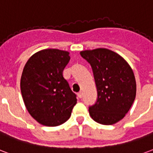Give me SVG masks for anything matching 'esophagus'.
<instances>
[{
	"instance_id": "esophagus-1",
	"label": "esophagus",
	"mask_w": 153,
	"mask_h": 153,
	"mask_svg": "<svg viewBox=\"0 0 153 153\" xmlns=\"http://www.w3.org/2000/svg\"><path fill=\"white\" fill-rule=\"evenodd\" d=\"M78 97H79V98H82V91H80V92H79V93H78Z\"/></svg>"
}]
</instances>
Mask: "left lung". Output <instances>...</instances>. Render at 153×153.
Instances as JSON below:
<instances>
[{"mask_svg": "<svg viewBox=\"0 0 153 153\" xmlns=\"http://www.w3.org/2000/svg\"><path fill=\"white\" fill-rule=\"evenodd\" d=\"M90 63L97 89V100L89 107L92 119L103 125H113L128 113L136 96L134 72L123 56L100 48L80 52Z\"/></svg>", "mask_w": 153, "mask_h": 153, "instance_id": "1", "label": "left lung"}]
</instances>
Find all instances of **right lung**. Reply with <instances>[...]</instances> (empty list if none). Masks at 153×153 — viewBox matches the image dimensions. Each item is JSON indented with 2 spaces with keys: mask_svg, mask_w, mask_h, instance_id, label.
I'll return each mask as SVG.
<instances>
[{
  "mask_svg": "<svg viewBox=\"0 0 153 153\" xmlns=\"http://www.w3.org/2000/svg\"><path fill=\"white\" fill-rule=\"evenodd\" d=\"M67 51L47 48L28 59L22 71L20 88L25 106L41 125L63 124L76 105V95L63 77L71 59Z\"/></svg>",
  "mask_w": 153,
  "mask_h": 153,
  "instance_id": "1",
  "label": "right lung"
}]
</instances>
